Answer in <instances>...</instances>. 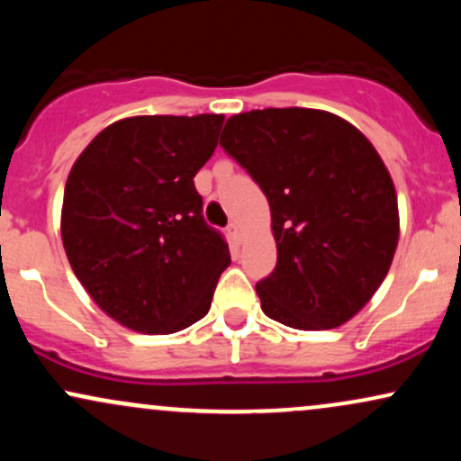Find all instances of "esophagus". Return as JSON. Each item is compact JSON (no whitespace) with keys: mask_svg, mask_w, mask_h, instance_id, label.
Listing matches in <instances>:
<instances>
[{"mask_svg":"<svg viewBox=\"0 0 461 461\" xmlns=\"http://www.w3.org/2000/svg\"><path fill=\"white\" fill-rule=\"evenodd\" d=\"M227 234H230L231 240L240 242V238H242V234H240V225H238L236 221H231V223L227 225Z\"/></svg>","mask_w":461,"mask_h":461,"instance_id":"esophagus-1","label":"esophagus"}]
</instances>
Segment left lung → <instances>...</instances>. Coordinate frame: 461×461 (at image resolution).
<instances>
[{
	"label": "left lung",
	"instance_id": "left-lung-1",
	"mask_svg": "<svg viewBox=\"0 0 461 461\" xmlns=\"http://www.w3.org/2000/svg\"><path fill=\"white\" fill-rule=\"evenodd\" d=\"M221 147L271 205L277 267L256 285L264 314L305 331L345 325L377 293L399 242L382 156L356 125L314 108L234 114Z\"/></svg>",
	"mask_w": 461,
	"mask_h": 461
}]
</instances>
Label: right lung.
<instances>
[{"mask_svg": "<svg viewBox=\"0 0 461 461\" xmlns=\"http://www.w3.org/2000/svg\"><path fill=\"white\" fill-rule=\"evenodd\" d=\"M223 114L128 116L79 153L62 199L68 264L110 319L176 333L208 314L230 249L203 221L194 176Z\"/></svg>", "mask_w": 461, "mask_h": 461, "instance_id": "1", "label": "right lung"}]
</instances>
